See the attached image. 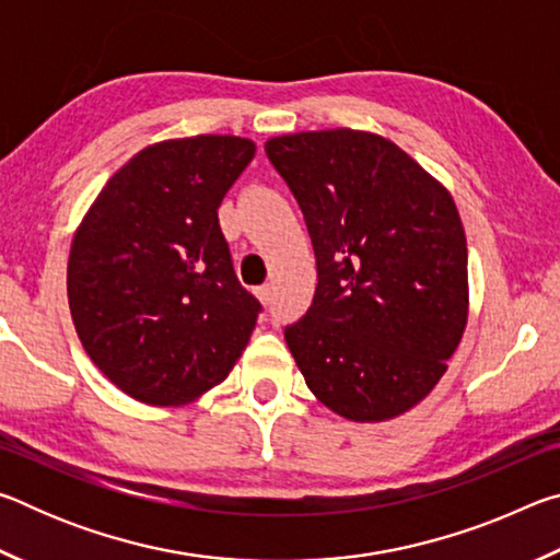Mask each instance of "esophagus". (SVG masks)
Segmentation results:
<instances>
[{
    "label": "esophagus",
    "mask_w": 560,
    "mask_h": 560,
    "mask_svg": "<svg viewBox=\"0 0 560 560\" xmlns=\"http://www.w3.org/2000/svg\"><path fill=\"white\" fill-rule=\"evenodd\" d=\"M257 299L264 303V306L271 303V287H269V283H264V287L257 289Z\"/></svg>",
    "instance_id": "1"
}]
</instances>
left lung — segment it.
I'll use <instances>...</instances> for the list:
<instances>
[{"label":"left lung","mask_w":560,"mask_h":560,"mask_svg":"<svg viewBox=\"0 0 560 560\" xmlns=\"http://www.w3.org/2000/svg\"><path fill=\"white\" fill-rule=\"evenodd\" d=\"M296 197L318 287L283 338L308 390L353 422L432 393L469 311L467 236L447 187L390 140L308 130L267 140Z\"/></svg>","instance_id":"1"}]
</instances>
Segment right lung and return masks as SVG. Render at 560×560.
Wrapping results in <instances>:
<instances>
[{
  "mask_svg": "<svg viewBox=\"0 0 560 560\" xmlns=\"http://www.w3.org/2000/svg\"><path fill=\"white\" fill-rule=\"evenodd\" d=\"M254 153L236 136L148 145L75 230L66 271L75 334L140 402H192L249 343L261 303L236 279L217 210Z\"/></svg>",
  "mask_w": 560,
  "mask_h": 560,
  "instance_id": "1",
  "label": "right lung"
}]
</instances>
